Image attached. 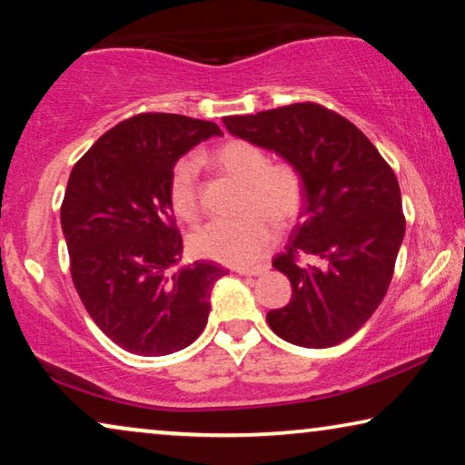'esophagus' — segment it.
<instances>
[{
    "label": "esophagus",
    "mask_w": 465,
    "mask_h": 465,
    "mask_svg": "<svg viewBox=\"0 0 465 465\" xmlns=\"http://www.w3.org/2000/svg\"><path fill=\"white\" fill-rule=\"evenodd\" d=\"M266 271V266H239L237 272L243 277H256V275H262Z\"/></svg>",
    "instance_id": "esophagus-1"
}]
</instances>
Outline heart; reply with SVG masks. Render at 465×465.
<instances>
[{"mask_svg": "<svg viewBox=\"0 0 465 465\" xmlns=\"http://www.w3.org/2000/svg\"><path fill=\"white\" fill-rule=\"evenodd\" d=\"M220 173L243 183V215L232 222H213L193 237V250L203 258L224 264H250L264 256L277 241L279 226L296 222L307 199L301 169L290 161L271 163L260 145L245 139H231L209 154ZM169 203L177 218L196 224L201 218L196 167L183 158L171 171Z\"/></svg>", "mask_w": 465, "mask_h": 465, "instance_id": "b5f03b06", "label": "heart"}]
</instances>
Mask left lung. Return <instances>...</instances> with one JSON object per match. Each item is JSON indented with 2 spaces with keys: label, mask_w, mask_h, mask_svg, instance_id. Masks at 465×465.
<instances>
[{
  "label": "left lung",
  "mask_w": 465,
  "mask_h": 465,
  "mask_svg": "<svg viewBox=\"0 0 465 465\" xmlns=\"http://www.w3.org/2000/svg\"><path fill=\"white\" fill-rule=\"evenodd\" d=\"M224 124L294 163L307 186L302 220L272 258L292 301L266 322L292 345H339L371 320L391 283L406 228L396 173L358 126L311 101Z\"/></svg>",
  "instance_id": "obj_1"
}]
</instances>
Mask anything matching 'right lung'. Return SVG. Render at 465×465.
I'll list each match as a JSON object with an SVG mask.
<instances>
[{"label":"right lung","mask_w":465,"mask_h":465,"mask_svg":"<svg viewBox=\"0 0 465 465\" xmlns=\"http://www.w3.org/2000/svg\"><path fill=\"white\" fill-rule=\"evenodd\" d=\"M220 126L180 114H137L104 133L74 164L61 226L69 272L107 339L137 355H169L199 339L212 262L175 269L183 241L169 203L177 158Z\"/></svg>","instance_id":"add662e5"}]
</instances>
